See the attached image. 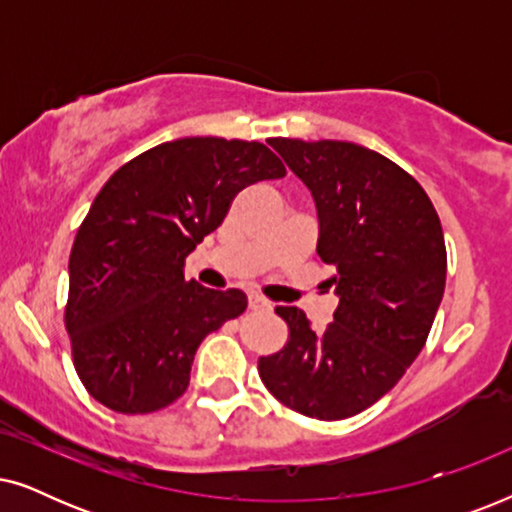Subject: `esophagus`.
Instances as JSON below:
<instances>
[{"label":"esophagus","instance_id":"1","mask_svg":"<svg viewBox=\"0 0 512 512\" xmlns=\"http://www.w3.org/2000/svg\"><path fill=\"white\" fill-rule=\"evenodd\" d=\"M249 307L258 312H268V310H272V303H268V300L261 296H249Z\"/></svg>","mask_w":512,"mask_h":512}]
</instances>
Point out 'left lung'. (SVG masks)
<instances>
[{
	"mask_svg": "<svg viewBox=\"0 0 512 512\" xmlns=\"http://www.w3.org/2000/svg\"><path fill=\"white\" fill-rule=\"evenodd\" d=\"M270 146L310 188L317 254L333 265L340 303L324 331L298 307H277L289 342L258 359V375L300 415L347 419L394 389L422 352L445 291L443 228L424 188L382 153L338 139Z\"/></svg>",
	"mask_w": 512,
	"mask_h": 512,
	"instance_id": "obj_1",
	"label": "left lung"
}]
</instances>
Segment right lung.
I'll return each mask as SVG.
<instances>
[{"mask_svg": "<svg viewBox=\"0 0 512 512\" xmlns=\"http://www.w3.org/2000/svg\"><path fill=\"white\" fill-rule=\"evenodd\" d=\"M265 144L184 137L111 174L69 254L65 326L88 394L123 415L177 401L200 342L247 310L240 289L184 279V261L256 181L282 179Z\"/></svg>", "mask_w": 512, "mask_h": 512, "instance_id": "add662e5", "label": "right lung"}]
</instances>
